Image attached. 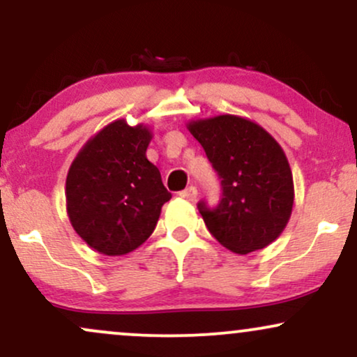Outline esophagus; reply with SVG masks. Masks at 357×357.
Listing matches in <instances>:
<instances>
[{
  "instance_id": "esophagus-1",
  "label": "esophagus",
  "mask_w": 357,
  "mask_h": 357,
  "mask_svg": "<svg viewBox=\"0 0 357 357\" xmlns=\"http://www.w3.org/2000/svg\"><path fill=\"white\" fill-rule=\"evenodd\" d=\"M179 196L184 199H190V202H192V199H196V196H198V190H196L195 186H190L186 188V190L179 191Z\"/></svg>"
}]
</instances>
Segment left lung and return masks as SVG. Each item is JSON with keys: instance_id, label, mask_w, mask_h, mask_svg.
Masks as SVG:
<instances>
[{"instance_id": "8db88e82", "label": "left lung", "mask_w": 357, "mask_h": 357, "mask_svg": "<svg viewBox=\"0 0 357 357\" xmlns=\"http://www.w3.org/2000/svg\"><path fill=\"white\" fill-rule=\"evenodd\" d=\"M188 129L221 179L218 206L198 203L211 235L240 255L277 240L292 215L294 179L275 139L255 122L230 114L191 121Z\"/></svg>"}]
</instances>
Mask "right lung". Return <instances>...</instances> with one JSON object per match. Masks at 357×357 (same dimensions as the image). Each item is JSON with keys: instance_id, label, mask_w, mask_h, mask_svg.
<instances>
[{"instance_id": "1", "label": "right lung", "mask_w": 357, "mask_h": 357, "mask_svg": "<svg viewBox=\"0 0 357 357\" xmlns=\"http://www.w3.org/2000/svg\"><path fill=\"white\" fill-rule=\"evenodd\" d=\"M153 134L124 119L97 132L73 159L67 174V213L90 248L109 257L141 247L154 231L171 192L146 158Z\"/></svg>"}]
</instances>
